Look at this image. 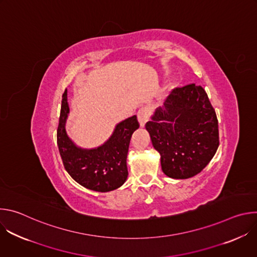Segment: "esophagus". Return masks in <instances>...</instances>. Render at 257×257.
Instances as JSON below:
<instances>
[{
	"instance_id": "esophagus-1",
	"label": "esophagus",
	"mask_w": 257,
	"mask_h": 257,
	"mask_svg": "<svg viewBox=\"0 0 257 257\" xmlns=\"http://www.w3.org/2000/svg\"><path fill=\"white\" fill-rule=\"evenodd\" d=\"M150 115H151L150 108H148V107L139 108V111L137 112V118H138V121H139V124L141 127H143L145 125V123L149 121Z\"/></svg>"
}]
</instances>
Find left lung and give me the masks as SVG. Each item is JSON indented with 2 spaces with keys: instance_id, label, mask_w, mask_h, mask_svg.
<instances>
[{
  "instance_id": "8db88e82",
  "label": "left lung",
  "mask_w": 257,
  "mask_h": 257,
  "mask_svg": "<svg viewBox=\"0 0 257 257\" xmlns=\"http://www.w3.org/2000/svg\"><path fill=\"white\" fill-rule=\"evenodd\" d=\"M145 128L161 155L163 172L173 179L199 174L219 144L214 108L205 90L194 83L173 89Z\"/></svg>"
}]
</instances>
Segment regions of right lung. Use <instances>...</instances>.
Instances as JSON below:
<instances>
[{
    "label": "right lung",
    "instance_id": "right-lung-1",
    "mask_svg": "<svg viewBox=\"0 0 257 257\" xmlns=\"http://www.w3.org/2000/svg\"><path fill=\"white\" fill-rule=\"evenodd\" d=\"M69 114L67 89L62 95V105L57 130L59 152L68 174L87 189L97 192L112 191L122 186L128 176L127 154L133 132L139 128L137 117L119 123L112 136L101 146L83 150L72 142L65 129Z\"/></svg>",
    "mask_w": 257,
    "mask_h": 257
}]
</instances>
